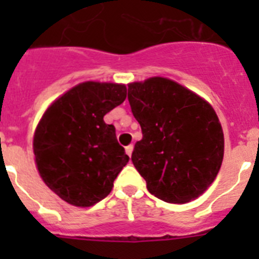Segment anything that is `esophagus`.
Masks as SVG:
<instances>
[{"label":"esophagus","mask_w":259,"mask_h":259,"mask_svg":"<svg viewBox=\"0 0 259 259\" xmlns=\"http://www.w3.org/2000/svg\"><path fill=\"white\" fill-rule=\"evenodd\" d=\"M132 152H134V145H128V146H125V153H127V154L130 155V157H131Z\"/></svg>","instance_id":"esophagus-1"}]
</instances>
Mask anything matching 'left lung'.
<instances>
[{
    "label": "left lung",
    "instance_id": "1",
    "mask_svg": "<svg viewBox=\"0 0 259 259\" xmlns=\"http://www.w3.org/2000/svg\"><path fill=\"white\" fill-rule=\"evenodd\" d=\"M128 101L143 132L132 162L148 191L170 203L202 194L223 161L224 136L214 109L164 77L130 84Z\"/></svg>",
    "mask_w": 259,
    "mask_h": 259
}]
</instances>
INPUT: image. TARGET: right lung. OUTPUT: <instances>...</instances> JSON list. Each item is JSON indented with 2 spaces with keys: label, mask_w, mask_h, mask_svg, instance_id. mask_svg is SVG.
Masks as SVG:
<instances>
[{
  "label": "right lung",
  "mask_w": 259,
  "mask_h": 259,
  "mask_svg": "<svg viewBox=\"0 0 259 259\" xmlns=\"http://www.w3.org/2000/svg\"><path fill=\"white\" fill-rule=\"evenodd\" d=\"M122 84L87 81L53 102L41 118L33 153L45 184L74 206L104 200L130 157L104 116L122 104Z\"/></svg>",
  "instance_id": "obj_1"
}]
</instances>
